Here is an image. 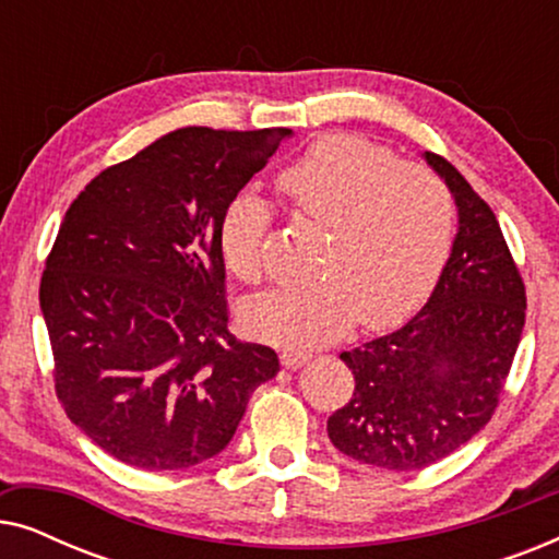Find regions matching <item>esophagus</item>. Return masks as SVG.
<instances>
[{"mask_svg": "<svg viewBox=\"0 0 559 559\" xmlns=\"http://www.w3.org/2000/svg\"><path fill=\"white\" fill-rule=\"evenodd\" d=\"M282 366L285 369H300V366H305L312 358V354H308V350H295V348H287L282 350Z\"/></svg>", "mask_w": 559, "mask_h": 559, "instance_id": "34e87169", "label": "esophagus"}]
</instances>
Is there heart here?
Segmentation results:
<instances>
[{
    "instance_id": "heart-1",
    "label": "heart",
    "mask_w": 559,
    "mask_h": 559,
    "mask_svg": "<svg viewBox=\"0 0 559 559\" xmlns=\"http://www.w3.org/2000/svg\"><path fill=\"white\" fill-rule=\"evenodd\" d=\"M297 218L328 228L320 277L282 285L243 310L259 338L280 346H320L356 320L386 328L415 312L453 243V195L423 165L356 134L312 144L277 180ZM272 211L254 193L236 195L221 221V251L236 277L259 282Z\"/></svg>"
}]
</instances>
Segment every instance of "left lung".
I'll use <instances>...</instances> for the list:
<instances>
[{"instance_id":"left-lung-1","label":"left lung","mask_w":559,"mask_h":559,"mask_svg":"<svg viewBox=\"0 0 559 559\" xmlns=\"http://www.w3.org/2000/svg\"><path fill=\"white\" fill-rule=\"evenodd\" d=\"M457 209L438 285L400 331L343 350L354 396L328 417L343 455L419 471L465 445L491 419L522 341L526 295L501 226L448 159L425 152Z\"/></svg>"}]
</instances>
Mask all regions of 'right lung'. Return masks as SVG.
Instances as JSON below:
<instances>
[{
  "instance_id": "obj_1",
  "label": "right lung",
  "mask_w": 559,
  "mask_h": 559,
  "mask_svg": "<svg viewBox=\"0 0 559 559\" xmlns=\"http://www.w3.org/2000/svg\"><path fill=\"white\" fill-rule=\"evenodd\" d=\"M293 129L186 127L106 167L71 203L40 282L66 415L142 471L231 442L280 358L228 333L221 221Z\"/></svg>"
}]
</instances>
